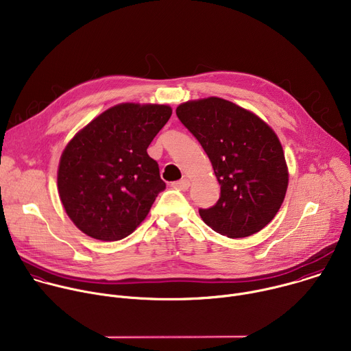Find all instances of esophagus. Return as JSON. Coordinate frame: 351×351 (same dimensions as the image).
Here are the masks:
<instances>
[{"mask_svg": "<svg viewBox=\"0 0 351 351\" xmlns=\"http://www.w3.org/2000/svg\"><path fill=\"white\" fill-rule=\"evenodd\" d=\"M172 186H173L175 189H178V190H183V191H184V190L189 189L190 180H189V179H180V180H178V182H173Z\"/></svg>", "mask_w": 351, "mask_h": 351, "instance_id": "1", "label": "esophagus"}]
</instances>
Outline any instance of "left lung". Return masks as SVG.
I'll list each match as a JSON object with an SVG mask.
<instances>
[{"mask_svg": "<svg viewBox=\"0 0 351 351\" xmlns=\"http://www.w3.org/2000/svg\"><path fill=\"white\" fill-rule=\"evenodd\" d=\"M179 121L207 153L221 195L199 217L217 233L247 237L279 211L289 183L282 144L257 115L223 98L208 97L176 108Z\"/></svg>", "mask_w": 351, "mask_h": 351, "instance_id": "left-lung-1", "label": "left lung"}]
</instances>
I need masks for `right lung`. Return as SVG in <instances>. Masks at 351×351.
<instances>
[{
  "label": "right lung",
  "mask_w": 351,
  "mask_h": 351,
  "mask_svg": "<svg viewBox=\"0 0 351 351\" xmlns=\"http://www.w3.org/2000/svg\"><path fill=\"white\" fill-rule=\"evenodd\" d=\"M172 115L169 106L118 104L68 143L58 167V191L72 222L87 236H129L165 189L147 148Z\"/></svg>",
  "instance_id": "add662e5"
}]
</instances>
